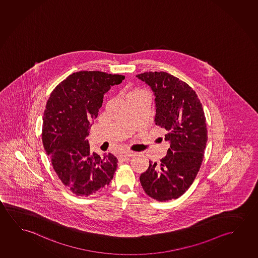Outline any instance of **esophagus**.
<instances>
[{
  "label": "esophagus",
  "mask_w": 258,
  "mask_h": 258,
  "mask_svg": "<svg viewBox=\"0 0 258 258\" xmlns=\"http://www.w3.org/2000/svg\"><path fill=\"white\" fill-rule=\"evenodd\" d=\"M132 156H134V152H124L119 154V158H120L121 160H129V159L131 158Z\"/></svg>",
  "instance_id": "34e87169"
}]
</instances>
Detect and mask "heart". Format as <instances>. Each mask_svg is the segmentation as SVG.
Listing matches in <instances>:
<instances>
[{
  "label": "heart",
  "mask_w": 258,
  "mask_h": 258,
  "mask_svg": "<svg viewBox=\"0 0 258 258\" xmlns=\"http://www.w3.org/2000/svg\"><path fill=\"white\" fill-rule=\"evenodd\" d=\"M143 92H145V91L143 90H140V89H134V90H129V91L127 92L126 98L133 97V96H136V95L142 94Z\"/></svg>",
  "instance_id": "b5f03b06"
}]
</instances>
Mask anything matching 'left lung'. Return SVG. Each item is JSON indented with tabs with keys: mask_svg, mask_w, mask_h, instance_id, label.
Returning <instances> with one entry per match:
<instances>
[{
	"mask_svg": "<svg viewBox=\"0 0 258 258\" xmlns=\"http://www.w3.org/2000/svg\"><path fill=\"white\" fill-rule=\"evenodd\" d=\"M155 96V123L164 128L170 143L160 163L150 161L140 176L148 196L159 202L181 197L190 187L204 160L207 143L205 112L196 91L187 83L165 72L136 75Z\"/></svg>",
	"mask_w": 258,
	"mask_h": 258,
	"instance_id": "1",
	"label": "left lung"
}]
</instances>
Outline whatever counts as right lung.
I'll list each match as a JSON object with an SVG mask.
<instances>
[{
  "mask_svg": "<svg viewBox=\"0 0 258 258\" xmlns=\"http://www.w3.org/2000/svg\"><path fill=\"white\" fill-rule=\"evenodd\" d=\"M123 75L82 71L69 75L52 91L45 106L42 141L61 183L78 197H89L109 184L117 159L90 152L88 135L104 95Z\"/></svg>",
  "mask_w": 258,
  "mask_h": 258,
  "instance_id": "1",
  "label": "right lung"
}]
</instances>
